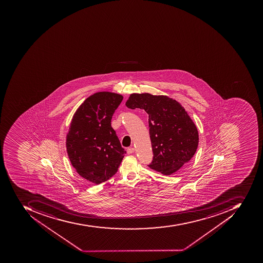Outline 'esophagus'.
I'll list each match as a JSON object with an SVG mask.
<instances>
[{
	"label": "esophagus",
	"instance_id": "obj_1",
	"mask_svg": "<svg viewBox=\"0 0 263 263\" xmlns=\"http://www.w3.org/2000/svg\"><path fill=\"white\" fill-rule=\"evenodd\" d=\"M134 151H135V149H134V148H129V149H127V153L133 154L134 153Z\"/></svg>",
	"mask_w": 263,
	"mask_h": 263
}]
</instances>
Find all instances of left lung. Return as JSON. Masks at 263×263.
Returning a JSON list of instances; mask_svg holds the SVG:
<instances>
[{
  "instance_id": "8db88e82",
  "label": "left lung",
  "mask_w": 263,
  "mask_h": 263,
  "mask_svg": "<svg viewBox=\"0 0 263 263\" xmlns=\"http://www.w3.org/2000/svg\"><path fill=\"white\" fill-rule=\"evenodd\" d=\"M125 105L131 109H144L149 115L154 153L149 168L173 175L192 159L197 149L199 133L180 103L167 96L133 93Z\"/></svg>"
}]
</instances>
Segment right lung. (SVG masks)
<instances>
[{
	"instance_id": "add662e5",
	"label": "right lung",
	"mask_w": 263,
	"mask_h": 263,
	"mask_svg": "<svg viewBox=\"0 0 263 263\" xmlns=\"http://www.w3.org/2000/svg\"><path fill=\"white\" fill-rule=\"evenodd\" d=\"M123 96L99 91L88 97L74 112L66 137L67 155L77 173L101 184L112 177L125 156L111 119Z\"/></svg>"
}]
</instances>
